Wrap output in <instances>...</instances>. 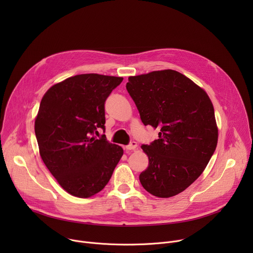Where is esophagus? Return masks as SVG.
I'll use <instances>...</instances> for the list:
<instances>
[{
	"label": "esophagus",
	"instance_id": "obj_1",
	"mask_svg": "<svg viewBox=\"0 0 253 253\" xmlns=\"http://www.w3.org/2000/svg\"><path fill=\"white\" fill-rule=\"evenodd\" d=\"M137 147H138V144H137V142H135V141H131V142H130V144H128V145L126 146V149H127V150H135Z\"/></svg>",
	"mask_w": 253,
	"mask_h": 253
}]
</instances>
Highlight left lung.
Masks as SVG:
<instances>
[{
    "mask_svg": "<svg viewBox=\"0 0 253 253\" xmlns=\"http://www.w3.org/2000/svg\"><path fill=\"white\" fill-rule=\"evenodd\" d=\"M126 89L143 124L160 129L159 139L141 146L149 165L140 182L154 196L177 195L201 175L217 145L212 102L202 88L174 70L131 76Z\"/></svg>",
    "mask_w": 253,
    "mask_h": 253,
    "instance_id": "8db88e82",
    "label": "left lung"
}]
</instances>
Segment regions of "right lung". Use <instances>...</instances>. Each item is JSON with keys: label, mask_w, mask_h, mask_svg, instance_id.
<instances>
[{"label": "right lung", "mask_w": 253, "mask_h": 253, "mask_svg": "<svg viewBox=\"0 0 253 253\" xmlns=\"http://www.w3.org/2000/svg\"><path fill=\"white\" fill-rule=\"evenodd\" d=\"M122 77L81 74L52 86L42 98L35 134L43 162L69 194L88 198L109 182L123 155L105 130V101Z\"/></svg>", "instance_id": "right-lung-1"}]
</instances>
